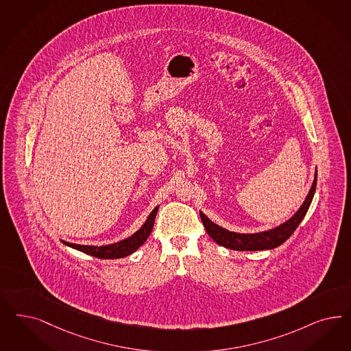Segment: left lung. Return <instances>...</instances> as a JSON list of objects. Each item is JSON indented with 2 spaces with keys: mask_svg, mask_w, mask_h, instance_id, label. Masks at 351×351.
Here are the masks:
<instances>
[{
  "mask_svg": "<svg viewBox=\"0 0 351 351\" xmlns=\"http://www.w3.org/2000/svg\"><path fill=\"white\" fill-rule=\"evenodd\" d=\"M317 178V173L315 171V178L308 191V195L306 196L305 202L297 210V213L280 226L275 227L269 231L257 232V234H238L215 225L206 215H204L203 212H200V218L203 221L204 227L208 235L213 239L217 244L225 248L234 249V250H265V249L276 248L282 245L287 239L291 238L295 228L304 219L315 193Z\"/></svg>",
  "mask_w": 351,
  "mask_h": 351,
  "instance_id": "obj_1",
  "label": "left lung"
}]
</instances>
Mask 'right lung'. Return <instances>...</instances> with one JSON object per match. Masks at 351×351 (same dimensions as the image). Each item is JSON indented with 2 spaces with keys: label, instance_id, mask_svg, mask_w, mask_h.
Returning <instances> with one entry per match:
<instances>
[{
  "label": "right lung",
  "instance_id": "obj_1",
  "mask_svg": "<svg viewBox=\"0 0 351 351\" xmlns=\"http://www.w3.org/2000/svg\"><path fill=\"white\" fill-rule=\"evenodd\" d=\"M158 206H156L149 215H148L147 221L143 223V226L141 227L136 234H133L130 238L121 240L119 243L110 244V245H103V247H94V245H79V244H72L63 241L66 245L71 248L77 249L86 254H90L93 257L97 258H102V260H113V258H123L129 254H132L133 252H136L142 244H145V241L147 240L152 228H154V222H155V217L158 213Z\"/></svg>",
  "mask_w": 351,
  "mask_h": 351
}]
</instances>
